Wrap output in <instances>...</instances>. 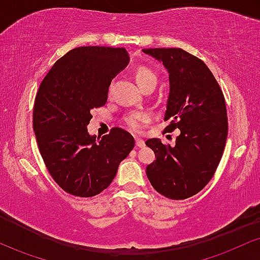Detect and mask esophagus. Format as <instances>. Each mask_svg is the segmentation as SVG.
I'll return each mask as SVG.
<instances>
[{"instance_id": "esophagus-1", "label": "esophagus", "mask_w": 260, "mask_h": 260, "mask_svg": "<svg viewBox=\"0 0 260 260\" xmlns=\"http://www.w3.org/2000/svg\"><path fill=\"white\" fill-rule=\"evenodd\" d=\"M136 147L137 148H142L145 147V141L141 139H136Z\"/></svg>"}]
</instances>
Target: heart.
<instances>
[{
	"label": "heart",
	"mask_w": 260,
	"mask_h": 260,
	"mask_svg": "<svg viewBox=\"0 0 260 260\" xmlns=\"http://www.w3.org/2000/svg\"><path fill=\"white\" fill-rule=\"evenodd\" d=\"M136 80L139 82L140 86H141L142 84H145V82L149 80H157V76H155L152 70L145 68V67H141L136 72ZM146 121H147V115L143 114V113H134V114H130L129 117L125 118V124L133 131L141 130Z\"/></svg>",
	"instance_id": "b5f03b06"
}]
</instances>
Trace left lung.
Segmentation results:
<instances>
[{
	"label": "left lung",
	"mask_w": 260,
	"mask_h": 260,
	"mask_svg": "<svg viewBox=\"0 0 260 260\" xmlns=\"http://www.w3.org/2000/svg\"><path fill=\"white\" fill-rule=\"evenodd\" d=\"M169 74L166 131L180 130L175 146L149 139L155 160L146 168L153 188L170 200H186L210 181L224 153L228 114L224 94L200 58L181 48H147Z\"/></svg>",
	"instance_id": "8db88e82"
}]
</instances>
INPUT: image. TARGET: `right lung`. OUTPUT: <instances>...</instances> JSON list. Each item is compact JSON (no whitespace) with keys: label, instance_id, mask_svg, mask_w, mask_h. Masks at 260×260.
I'll use <instances>...</instances> for the list:
<instances>
[{"label":"right lung","instance_id":"right-lung-1","mask_svg":"<svg viewBox=\"0 0 260 260\" xmlns=\"http://www.w3.org/2000/svg\"><path fill=\"white\" fill-rule=\"evenodd\" d=\"M129 60L125 48L76 47L40 85L32 113L39 151L54 181L73 196L93 197L106 190L135 146L120 127L102 139L87 133L91 111L106 105L111 81Z\"/></svg>","mask_w":260,"mask_h":260}]
</instances>
